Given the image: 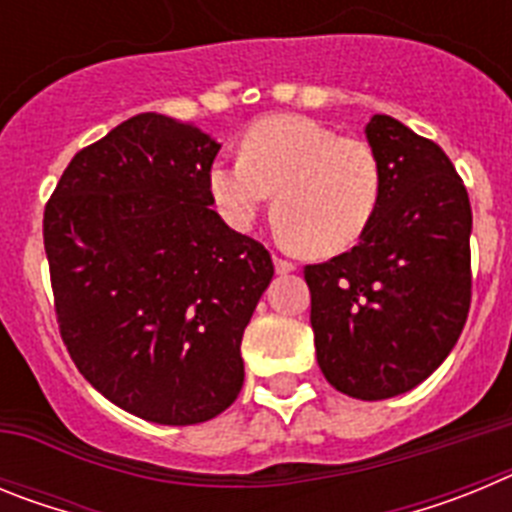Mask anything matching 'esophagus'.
<instances>
[{
  "instance_id": "34e87169",
  "label": "esophagus",
  "mask_w": 512,
  "mask_h": 512,
  "mask_svg": "<svg viewBox=\"0 0 512 512\" xmlns=\"http://www.w3.org/2000/svg\"><path fill=\"white\" fill-rule=\"evenodd\" d=\"M274 269H277V274H292V271H295L297 266L292 264V261L279 259V256H274Z\"/></svg>"
}]
</instances>
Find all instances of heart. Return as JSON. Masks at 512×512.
I'll use <instances>...</instances> for the list:
<instances>
[{"instance_id":"heart-1","label":"heart","mask_w":512,"mask_h":512,"mask_svg":"<svg viewBox=\"0 0 512 512\" xmlns=\"http://www.w3.org/2000/svg\"><path fill=\"white\" fill-rule=\"evenodd\" d=\"M210 194L235 230H248L274 194L289 246L333 256L359 243L382 200V166L369 143L300 115L264 117L243 135L241 161H217Z\"/></svg>"}]
</instances>
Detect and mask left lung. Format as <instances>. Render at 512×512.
I'll use <instances>...</instances> for the list:
<instances>
[{
	"label": "left lung",
	"mask_w": 512,
	"mask_h": 512,
	"mask_svg": "<svg viewBox=\"0 0 512 512\" xmlns=\"http://www.w3.org/2000/svg\"><path fill=\"white\" fill-rule=\"evenodd\" d=\"M366 140L382 200L351 251L305 266L318 364L338 392L387 400L451 354L472 302V207L449 156L390 115Z\"/></svg>",
	"instance_id": "8db88e82"
}]
</instances>
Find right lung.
<instances>
[{
	"instance_id": "add662e5",
	"label": "right lung",
	"mask_w": 512,
	"mask_h": 512,
	"mask_svg": "<svg viewBox=\"0 0 512 512\" xmlns=\"http://www.w3.org/2000/svg\"><path fill=\"white\" fill-rule=\"evenodd\" d=\"M220 143L143 112L81 148L45 205L58 328L117 408L205 423L243 387V330L274 277L259 241L210 210Z\"/></svg>"
}]
</instances>
